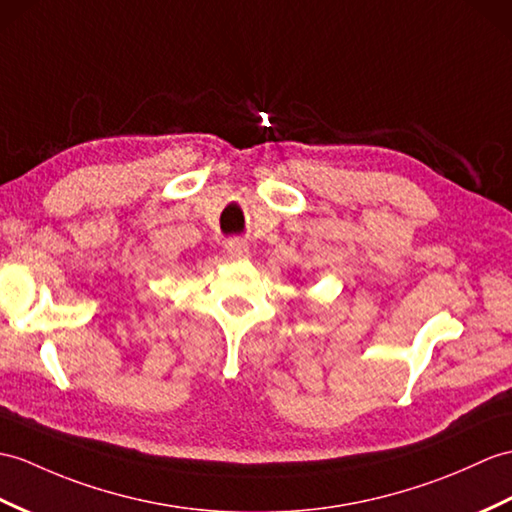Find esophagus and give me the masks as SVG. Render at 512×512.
<instances>
[{
  "label": "esophagus",
  "instance_id": "34e87169",
  "mask_svg": "<svg viewBox=\"0 0 512 512\" xmlns=\"http://www.w3.org/2000/svg\"><path fill=\"white\" fill-rule=\"evenodd\" d=\"M224 248H227V253L233 259H248V255H251V251H248V244L244 240H240V237H233V240L224 242Z\"/></svg>",
  "mask_w": 512,
  "mask_h": 512
}]
</instances>
